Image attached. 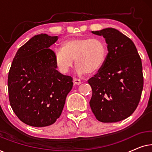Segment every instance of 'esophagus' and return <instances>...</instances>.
Masks as SVG:
<instances>
[{"mask_svg": "<svg viewBox=\"0 0 152 152\" xmlns=\"http://www.w3.org/2000/svg\"><path fill=\"white\" fill-rule=\"evenodd\" d=\"M73 82H74L75 85H80L81 83H82L81 80H78V79H76V78H75L73 80Z\"/></svg>", "mask_w": 152, "mask_h": 152, "instance_id": "1", "label": "esophagus"}]
</instances>
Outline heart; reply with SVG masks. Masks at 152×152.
<instances>
[{
    "instance_id": "heart-1",
    "label": "heart",
    "mask_w": 152,
    "mask_h": 152,
    "mask_svg": "<svg viewBox=\"0 0 152 152\" xmlns=\"http://www.w3.org/2000/svg\"><path fill=\"white\" fill-rule=\"evenodd\" d=\"M56 64L59 70L67 72L72 67L74 59L77 71L82 75L95 74L103 67L107 56L104 41L98 38H71L61 43V48L54 50Z\"/></svg>"
}]
</instances>
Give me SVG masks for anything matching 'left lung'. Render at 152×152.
<instances>
[{
    "label": "left lung",
    "mask_w": 152,
    "mask_h": 152,
    "mask_svg": "<svg viewBox=\"0 0 152 152\" xmlns=\"http://www.w3.org/2000/svg\"><path fill=\"white\" fill-rule=\"evenodd\" d=\"M91 32L105 39L109 53L102 69L88 80L93 91L90 107L99 121H121L134 113L140 102L143 88L141 59L134 42L116 29Z\"/></svg>",
    "instance_id": "8db88e82"
}]
</instances>
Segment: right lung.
<instances>
[{
	"label": "right lung",
	"mask_w": 152,
	"mask_h": 152,
	"mask_svg": "<svg viewBox=\"0 0 152 152\" xmlns=\"http://www.w3.org/2000/svg\"><path fill=\"white\" fill-rule=\"evenodd\" d=\"M57 37H32L16 52L8 75L10 105L25 124L43 127L61 115L72 78L57 70L54 52L49 48Z\"/></svg>",
	"instance_id": "right-lung-1"
}]
</instances>
